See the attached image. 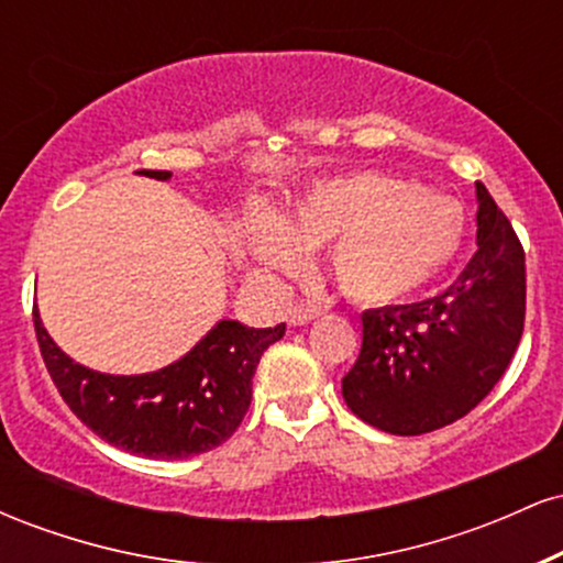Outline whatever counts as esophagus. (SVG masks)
<instances>
[{"instance_id": "34e87169", "label": "esophagus", "mask_w": 563, "mask_h": 563, "mask_svg": "<svg viewBox=\"0 0 563 563\" xmlns=\"http://www.w3.org/2000/svg\"><path fill=\"white\" fill-rule=\"evenodd\" d=\"M314 318H320V307H314V303H294V307H288L286 312L288 325L294 328L307 325V322H312Z\"/></svg>"}]
</instances>
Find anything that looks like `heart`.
I'll return each instance as SVG.
<instances>
[{"label": "heart", "mask_w": 563, "mask_h": 563, "mask_svg": "<svg viewBox=\"0 0 563 563\" xmlns=\"http://www.w3.org/2000/svg\"><path fill=\"white\" fill-rule=\"evenodd\" d=\"M331 251V275L349 299L394 303L429 288L461 254L466 211L455 198L386 174L322 179L288 206L280 224L260 219L251 249L290 269L301 249Z\"/></svg>", "instance_id": "b5f03b06"}]
</instances>
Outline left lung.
<instances>
[{
    "mask_svg": "<svg viewBox=\"0 0 563 563\" xmlns=\"http://www.w3.org/2000/svg\"><path fill=\"white\" fill-rule=\"evenodd\" d=\"M476 254L444 294L363 312V349L341 378L349 410L399 437L455 423L514 360L527 312L525 249L476 183Z\"/></svg>",
    "mask_w": 563,
    "mask_h": 563,
    "instance_id": "obj_1",
    "label": "left lung"
}]
</instances>
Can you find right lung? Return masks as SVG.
<instances>
[{
  "instance_id": "1",
  "label": "right lung",
  "mask_w": 563,
  "mask_h": 563,
  "mask_svg": "<svg viewBox=\"0 0 563 563\" xmlns=\"http://www.w3.org/2000/svg\"><path fill=\"white\" fill-rule=\"evenodd\" d=\"M140 174L169 179L172 172ZM36 341L66 405L113 448L158 461L200 455L228 442L251 405V378L264 349L286 325L245 328L219 320L177 363L142 376H106L68 357L44 331L34 307Z\"/></svg>"
}]
</instances>
